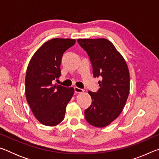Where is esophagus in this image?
Instances as JSON below:
<instances>
[{"mask_svg": "<svg viewBox=\"0 0 159 159\" xmlns=\"http://www.w3.org/2000/svg\"><path fill=\"white\" fill-rule=\"evenodd\" d=\"M74 93H80L83 92V89L78 88V87H74Z\"/></svg>", "mask_w": 159, "mask_h": 159, "instance_id": "obj_1", "label": "esophagus"}]
</instances>
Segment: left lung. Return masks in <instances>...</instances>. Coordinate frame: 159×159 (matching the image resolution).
<instances>
[{
  "label": "left lung",
  "instance_id": "8db88e82",
  "mask_svg": "<svg viewBox=\"0 0 159 159\" xmlns=\"http://www.w3.org/2000/svg\"><path fill=\"white\" fill-rule=\"evenodd\" d=\"M78 43L90 58L99 89L89 91L92 104L85 110L90 125L103 128L109 125L121 113L130 90V74L127 64L111 42L105 39H78Z\"/></svg>",
  "mask_w": 159,
  "mask_h": 159
}]
</instances>
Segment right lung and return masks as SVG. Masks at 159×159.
<instances>
[{
	"label": "right lung",
	"mask_w": 159,
	"mask_h": 159,
	"mask_svg": "<svg viewBox=\"0 0 159 159\" xmlns=\"http://www.w3.org/2000/svg\"><path fill=\"white\" fill-rule=\"evenodd\" d=\"M74 39H53L45 42L29 61L25 79L26 100L37 120L48 126L62 121L66 107L74 95L73 88L53 85L61 76L64 53L75 44Z\"/></svg>",
	"instance_id": "add662e5"
}]
</instances>
